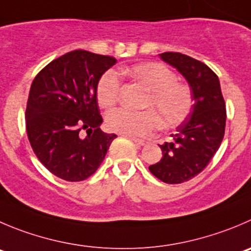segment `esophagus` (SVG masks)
Masks as SVG:
<instances>
[{"mask_svg": "<svg viewBox=\"0 0 251 251\" xmlns=\"http://www.w3.org/2000/svg\"><path fill=\"white\" fill-rule=\"evenodd\" d=\"M130 139H132L137 145H140V147H144V145L149 144V142L144 139H138V138H130Z\"/></svg>", "mask_w": 251, "mask_h": 251, "instance_id": "obj_1", "label": "esophagus"}]
</instances>
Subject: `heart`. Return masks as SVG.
<instances>
[{
  "label": "heart",
  "instance_id": "1",
  "mask_svg": "<svg viewBox=\"0 0 251 251\" xmlns=\"http://www.w3.org/2000/svg\"><path fill=\"white\" fill-rule=\"evenodd\" d=\"M122 73L137 81L147 97L142 107L149 111L132 113L126 109H114L107 113L106 126L109 130L127 137H148L157 127L173 129L187 119L193 107L192 90L177 81L171 69L160 63H142L123 68ZM121 92V80L114 70H108L100 77L96 97L104 109L114 107Z\"/></svg>",
  "mask_w": 251,
  "mask_h": 251
}]
</instances>
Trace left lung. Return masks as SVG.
Segmentation results:
<instances>
[{"mask_svg":"<svg viewBox=\"0 0 251 251\" xmlns=\"http://www.w3.org/2000/svg\"><path fill=\"white\" fill-rule=\"evenodd\" d=\"M159 55L186 78L195 103L187 119L171 134L173 139L160 145L163 157L149 170L165 183H182L199 175L221 147L226 130V103L218 76L206 64L181 52Z\"/></svg>","mask_w":251,"mask_h":251,"instance_id":"obj_1","label":"left lung"}]
</instances>
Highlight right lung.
<instances>
[{"label":"right lung","instance_id":"1","mask_svg":"<svg viewBox=\"0 0 251 251\" xmlns=\"http://www.w3.org/2000/svg\"><path fill=\"white\" fill-rule=\"evenodd\" d=\"M116 63L112 56L74 50L33 80L25 109L28 139L40 163L63 180L83 181L96 173L117 138L100 129L103 119L96 97L100 77Z\"/></svg>","mask_w":251,"mask_h":251}]
</instances>
